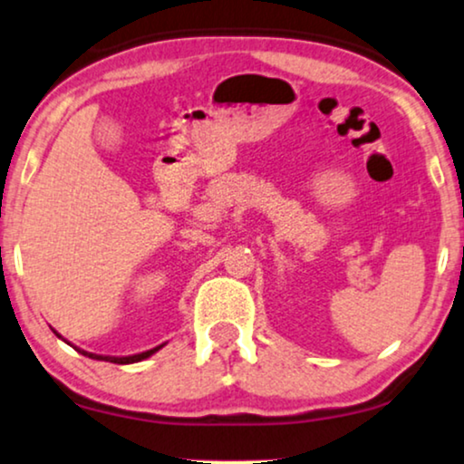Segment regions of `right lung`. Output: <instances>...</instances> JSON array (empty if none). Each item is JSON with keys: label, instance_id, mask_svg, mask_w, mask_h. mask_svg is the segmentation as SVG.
Here are the masks:
<instances>
[{"label": "right lung", "instance_id": "add662e5", "mask_svg": "<svg viewBox=\"0 0 464 464\" xmlns=\"http://www.w3.org/2000/svg\"><path fill=\"white\" fill-rule=\"evenodd\" d=\"M53 333H55L59 339H63L62 334L57 333V330H53ZM65 341V339H63ZM68 343V341H65ZM72 345V343H70ZM161 347H164V343H161V345H158V347H153V350H147V352H142V353H134V356H100V353H89V352H85V350H76L82 353V356H89V358H93V360H106V362H114V364H134V362H140V360H147L149 356H153L155 352H160Z\"/></svg>", "mask_w": 464, "mask_h": 464}]
</instances>
